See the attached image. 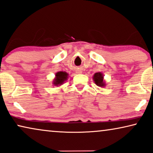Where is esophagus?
Instances as JSON below:
<instances>
[{
	"mask_svg": "<svg viewBox=\"0 0 153 153\" xmlns=\"http://www.w3.org/2000/svg\"><path fill=\"white\" fill-rule=\"evenodd\" d=\"M77 73H81V71H79Z\"/></svg>",
	"mask_w": 153,
	"mask_h": 153,
	"instance_id": "esophagus-1",
	"label": "esophagus"
}]
</instances>
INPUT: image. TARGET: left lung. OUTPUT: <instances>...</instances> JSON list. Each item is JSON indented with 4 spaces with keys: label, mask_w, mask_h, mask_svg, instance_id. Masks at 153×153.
I'll list each match as a JSON object with an SVG mask.
<instances>
[{
    "label": "left lung",
    "mask_w": 153,
    "mask_h": 153,
    "mask_svg": "<svg viewBox=\"0 0 153 153\" xmlns=\"http://www.w3.org/2000/svg\"><path fill=\"white\" fill-rule=\"evenodd\" d=\"M93 80L96 83V85L99 86V87H104L105 85L103 81V76L101 72L95 73L94 76H93Z\"/></svg>",
    "instance_id": "1"
}]
</instances>
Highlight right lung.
I'll return each mask as SVG.
<instances>
[{
  "label": "right lung",
  "mask_w": 153,
  "mask_h": 153,
  "mask_svg": "<svg viewBox=\"0 0 153 153\" xmlns=\"http://www.w3.org/2000/svg\"><path fill=\"white\" fill-rule=\"evenodd\" d=\"M55 78L53 81V84L54 85H61L63 84L65 81L67 80L68 74L65 72H58L55 74Z\"/></svg>",
  "instance_id": "obj_1"
}]
</instances>
